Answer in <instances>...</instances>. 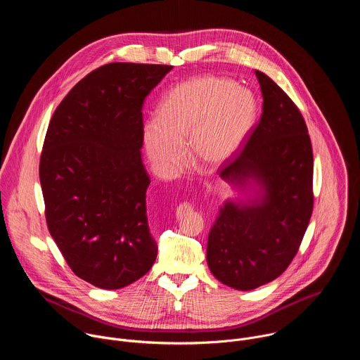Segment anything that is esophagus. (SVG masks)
Masks as SVG:
<instances>
[{"label": "esophagus", "instance_id": "1", "mask_svg": "<svg viewBox=\"0 0 360 360\" xmlns=\"http://www.w3.org/2000/svg\"><path fill=\"white\" fill-rule=\"evenodd\" d=\"M191 208H192V207H191L189 203L184 202V203H181V205H179V207H178V210H176V211H178V214H179V212H185V211L188 212V210H191Z\"/></svg>", "mask_w": 360, "mask_h": 360}]
</instances>
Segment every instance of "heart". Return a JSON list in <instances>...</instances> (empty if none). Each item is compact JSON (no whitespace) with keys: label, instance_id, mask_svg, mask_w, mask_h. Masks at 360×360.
Instances as JSON below:
<instances>
[{"label":"heart","instance_id":"b5f03b06","mask_svg":"<svg viewBox=\"0 0 360 360\" xmlns=\"http://www.w3.org/2000/svg\"><path fill=\"white\" fill-rule=\"evenodd\" d=\"M256 114L255 95L232 79H186L164 95L158 118L143 124L148 158L161 175L172 176L184 161L186 139L192 158L205 168H219L242 146Z\"/></svg>","mask_w":360,"mask_h":360}]
</instances>
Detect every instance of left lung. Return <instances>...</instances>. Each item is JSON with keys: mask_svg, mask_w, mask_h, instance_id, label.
<instances>
[{"mask_svg": "<svg viewBox=\"0 0 360 360\" xmlns=\"http://www.w3.org/2000/svg\"><path fill=\"white\" fill-rule=\"evenodd\" d=\"M262 117L221 178L245 193L229 199L207 248L212 275L238 290L281 276L299 249L314 210V153L304 120L285 91L256 70Z\"/></svg>", "mask_w": 360, "mask_h": 360, "instance_id": "8db88e82", "label": "left lung"}]
</instances>
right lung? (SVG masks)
I'll use <instances>...</instances> for the list:
<instances>
[{
    "label": "right lung",
    "mask_w": 360,
    "mask_h": 360,
    "mask_svg": "<svg viewBox=\"0 0 360 360\" xmlns=\"http://www.w3.org/2000/svg\"><path fill=\"white\" fill-rule=\"evenodd\" d=\"M171 70L102 65L68 92L48 125L39 161L46 225L72 272L101 289L131 285L157 259L142 105Z\"/></svg>",
    "instance_id": "right-lung-1"
}]
</instances>
